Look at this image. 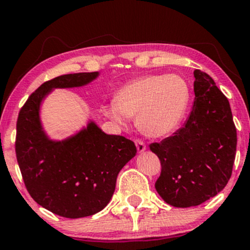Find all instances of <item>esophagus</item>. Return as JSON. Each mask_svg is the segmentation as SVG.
Here are the masks:
<instances>
[{"label": "esophagus", "instance_id": "obj_1", "mask_svg": "<svg viewBox=\"0 0 250 250\" xmlns=\"http://www.w3.org/2000/svg\"><path fill=\"white\" fill-rule=\"evenodd\" d=\"M135 145H136V148L137 150H139V153H143V151L147 149V147H146V143L141 141V140H135Z\"/></svg>", "mask_w": 250, "mask_h": 250}]
</instances>
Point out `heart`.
Listing matches in <instances>:
<instances>
[{
	"mask_svg": "<svg viewBox=\"0 0 250 250\" xmlns=\"http://www.w3.org/2000/svg\"><path fill=\"white\" fill-rule=\"evenodd\" d=\"M190 100L187 81L176 74L150 75L127 83L114 102L103 107L104 115L120 125L136 116L137 127L151 137L173 133L185 119Z\"/></svg>",
	"mask_w": 250,
	"mask_h": 250,
	"instance_id": "b5f03b06",
	"label": "heart"
}]
</instances>
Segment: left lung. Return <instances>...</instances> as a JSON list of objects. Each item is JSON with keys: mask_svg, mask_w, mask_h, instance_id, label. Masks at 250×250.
<instances>
[{"mask_svg": "<svg viewBox=\"0 0 250 250\" xmlns=\"http://www.w3.org/2000/svg\"><path fill=\"white\" fill-rule=\"evenodd\" d=\"M195 100L182 128L149 146L161 162L155 182L173 207L199 206L228 183L236 154V128L228 99L208 74L194 71Z\"/></svg>", "mask_w": 250, "mask_h": 250, "instance_id": "obj_1", "label": "left lung"}]
</instances>
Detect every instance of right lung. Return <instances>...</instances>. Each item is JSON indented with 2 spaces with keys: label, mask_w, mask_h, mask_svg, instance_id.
I'll use <instances>...</instances> for the list:
<instances>
[{
  "label": "right lung",
  "mask_w": 250,
  "mask_h": 250,
  "mask_svg": "<svg viewBox=\"0 0 250 250\" xmlns=\"http://www.w3.org/2000/svg\"><path fill=\"white\" fill-rule=\"evenodd\" d=\"M97 76V71L67 74L44 82L17 117L15 151L25 188L40 206L67 219L101 211L120 170L136 154L133 141L103 133L94 122L63 141L49 140L43 131L40 105L51 89L81 87Z\"/></svg>",
  "instance_id": "right-lung-1"
}]
</instances>
